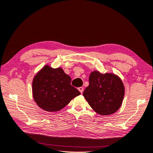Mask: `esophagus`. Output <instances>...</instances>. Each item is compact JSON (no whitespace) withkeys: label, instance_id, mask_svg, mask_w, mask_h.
<instances>
[{"label":"esophagus","instance_id":"1","mask_svg":"<svg viewBox=\"0 0 153 153\" xmlns=\"http://www.w3.org/2000/svg\"><path fill=\"white\" fill-rule=\"evenodd\" d=\"M78 90L80 91L81 94H82L83 91V87H80V88H78Z\"/></svg>","mask_w":153,"mask_h":153}]
</instances>
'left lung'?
I'll return each mask as SVG.
<instances>
[{
    "label": "left lung",
    "instance_id": "8db88e82",
    "mask_svg": "<svg viewBox=\"0 0 153 153\" xmlns=\"http://www.w3.org/2000/svg\"><path fill=\"white\" fill-rule=\"evenodd\" d=\"M89 86L83 93L89 105L98 114L111 115L122 104L125 88L121 79L113 74H102L97 71L89 75Z\"/></svg>",
    "mask_w": 153,
    "mask_h": 153
}]
</instances>
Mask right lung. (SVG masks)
<instances>
[{
	"label": "right lung",
	"instance_id": "obj_1",
	"mask_svg": "<svg viewBox=\"0 0 153 153\" xmlns=\"http://www.w3.org/2000/svg\"><path fill=\"white\" fill-rule=\"evenodd\" d=\"M71 77L61 68L45 66L32 82L33 97L38 105L49 112L64 108L80 92L71 85Z\"/></svg>",
	"mask_w": 153,
	"mask_h": 153
}]
</instances>
